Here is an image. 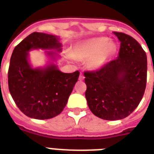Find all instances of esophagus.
Listing matches in <instances>:
<instances>
[{"mask_svg": "<svg viewBox=\"0 0 154 154\" xmlns=\"http://www.w3.org/2000/svg\"><path fill=\"white\" fill-rule=\"evenodd\" d=\"M79 80L80 81H83V80H84V75H83V73H82V72H81V74H80Z\"/></svg>", "mask_w": 154, "mask_h": 154, "instance_id": "obj_1", "label": "esophagus"}]
</instances>
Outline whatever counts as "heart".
<instances>
[{
  "mask_svg": "<svg viewBox=\"0 0 154 154\" xmlns=\"http://www.w3.org/2000/svg\"><path fill=\"white\" fill-rule=\"evenodd\" d=\"M114 50L113 42L106 37H97L77 43L73 48L72 55L78 59L90 57L89 65L97 69L105 65Z\"/></svg>",
  "mask_w": 154,
  "mask_h": 154,
  "instance_id": "b5f03b06",
  "label": "heart"
}]
</instances>
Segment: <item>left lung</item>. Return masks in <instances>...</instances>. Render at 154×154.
<instances>
[{
    "instance_id": "obj_1",
    "label": "left lung",
    "mask_w": 154,
    "mask_h": 154,
    "mask_svg": "<svg viewBox=\"0 0 154 154\" xmlns=\"http://www.w3.org/2000/svg\"><path fill=\"white\" fill-rule=\"evenodd\" d=\"M113 33L121 42L117 59L84 72L89 109L108 121L123 119L134 112L143 97L147 82V57L141 45L124 32Z\"/></svg>"
}]
</instances>
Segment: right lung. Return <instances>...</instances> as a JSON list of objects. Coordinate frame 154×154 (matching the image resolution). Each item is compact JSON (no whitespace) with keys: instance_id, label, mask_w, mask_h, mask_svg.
I'll return each mask as SVG.
<instances>
[{"instance_id":"right-lung-1","label":"right lung","mask_w":154,"mask_h":154,"mask_svg":"<svg viewBox=\"0 0 154 154\" xmlns=\"http://www.w3.org/2000/svg\"><path fill=\"white\" fill-rule=\"evenodd\" d=\"M59 38L43 32H32L15 47L8 71V89L16 105L26 116L50 119L62 112L78 80L80 72L64 73L50 65L44 69H32L28 61L32 49L60 51ZM53 55L51 52L48 53Z\"/></svg>"}]
</instances>
